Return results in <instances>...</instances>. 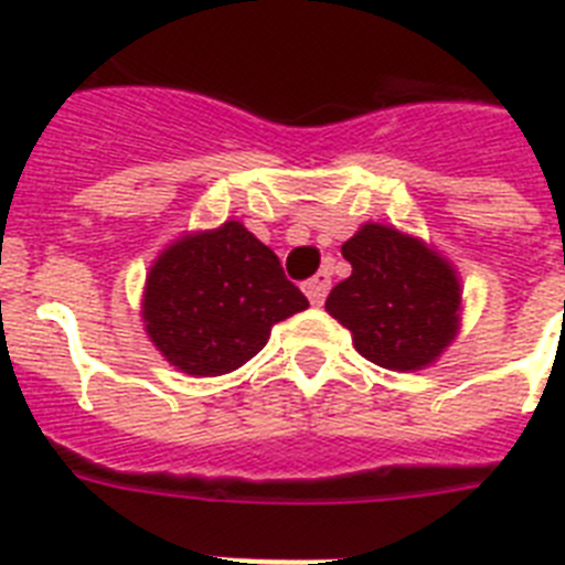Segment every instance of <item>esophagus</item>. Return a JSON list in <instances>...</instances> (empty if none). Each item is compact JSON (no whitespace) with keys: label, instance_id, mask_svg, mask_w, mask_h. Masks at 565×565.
<instances>
[{"label":"esophagus","instance_id":"obj_1","mask_svg":"<svg viewBox=\"0 0 565 565\" xmlns=\"http://www.w3.org/2000/svg\"><path fill=\"white\" fill-rule=\"evenodd\" d=\"M328 288H331V274L319 271L308 279L306 286H302V291H306V297L311 299V306H322L328 297Z\"/></svg>","mask_w":565,"mask_h":565}]
</instances>
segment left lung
Here are the masks:
<instances>
[{
  "mask_svg": "<svg viewBox=\"0 0 565 565\" xmlns=\"http://www.w3.org/2000/svg\"><path fill=\"white\" fill-rule=\"evenodd\" d=\"M351 277L326 299V311L353 333L367 362L418 371L452 342L458 288L452 271L422 239L367 223L342 246Z\"/></svg>",
  "mask_w": 565,
  "mask_h": 565,
  "instance_id": "obj_1",
  "label": "left lung"
}]
</instances>
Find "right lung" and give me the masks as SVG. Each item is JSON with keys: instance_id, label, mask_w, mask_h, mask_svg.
<instances>
[{"instance_id": "right-lung-1", "label": "right lung", "mask_w": 565, "mask_h": 565, "mask_svg": "<svg viewBox=\"0 0 565 565\" xmlns=\"http://www.w3.org/2000/svg\"><path fill=\"white\" fill-rule=\"evenodd\" d=\"M306 308L277 254L237 221L169 246L143 294L149 339L192 376L237 371L263 351L271 326Z\"/></svg>"}]
</instances>
